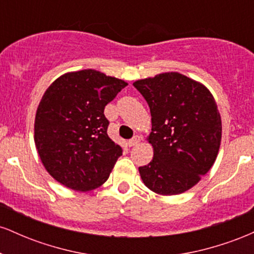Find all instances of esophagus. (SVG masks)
Returning a JSON list of instances; mask_svg holds the SVG:
<instances>
[{
  "mask_svg": "<svg viewBox=\"0 0 254 254\" xmlns=\"http://www.w3.org/2000/svg\"><path fill=\"white\" fill-rule=\"evenodd\" d=\"M139 142H141V137L136 135V136H133L129 142H127V144H129V147H135V145L138 144Z\"/></svg>",
  "mask_w": 254,
  "mask_h": 254,
  "instance_id": "1",
  "label": "esophagus"
}]
</instances>
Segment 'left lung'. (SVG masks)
Masks as SVG:
<instances>
[{
  "instance_id": "1",
  "label": "left lung",
  "mask_w": 254,
  "mask_h": 254,
  "mask_svg": "<svg viewBox=\"0 0 254 254\" xmlns=\"http://www.w3.org/2000/svg\"><path fill=\"white\" fill-rule=\"evenodd\" d=\"M133 86L151 115L148 142L154 157L138 168L144 185L162 196L190 190L212 167L220 149L222 122L210 90L176 71Z\"/></svg>"
}]
</instances>
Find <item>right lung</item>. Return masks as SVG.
Listing matches in <instances>:
<instances>
[{
	"label": "right lung",
	"instance_id": "obj_1",
	"mask_svg": "<svg viewBox=\"0 0 254 254\" xmlns=\"http://www.w3.org/2000/svg\"><path fill=\"white\" fill-rule=\"evenodd\" d=\"M127 86L94 69L66 72L44 93L34 121V143L49 174L75 191L109 179L123 150L107 135L105 106Z\"/></svg>",
	"mask_w": 254,
	"mask_h": 254
}]
</instances>
